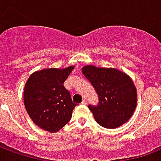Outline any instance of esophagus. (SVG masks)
Instances as JSON below:
<instances>
[{
	"instance_id": "obj_1",
	"label": "esophagus",
	"mask_w": 161,
	"mask_h": 161,
	"mask_svg": "<svg viewBox=\"0 0 161 161\" xmlns=\"http://www.w3.org/2000/svg\"><path fill=\"white\" fill-rule=\"evenodd\" d=\"M82 103V104H84V105H86V104H87V101H86L85 99H84V100L82 101V103Z\"/></svg>"
}]
</instances>
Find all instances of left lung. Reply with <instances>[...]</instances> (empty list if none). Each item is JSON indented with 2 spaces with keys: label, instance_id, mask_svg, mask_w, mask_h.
<instances>
[{
  "label": "left lung",
  "instance_id": "1",
  "mask_svg": "<svg viewBox=\"0 0 161 161\" xmlns=\"http://www.w3.org/2000/svg\"><path fill=\"white\" fill-rule=\"evenodd\" d=\"M82 72L98 96L97 104L88 105L98 124L116 128L128 121L137 103L136 89L131 78L116 69L93 65L83 67Z\"/></svg>",
  "mask_w": 161,
  "mask_h": 161
}]
</instances>
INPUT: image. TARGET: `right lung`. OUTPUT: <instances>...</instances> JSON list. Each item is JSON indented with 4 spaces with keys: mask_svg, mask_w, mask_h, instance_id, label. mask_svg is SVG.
Returning <instances> with one entry per match:
<instances>
[{
    "mask_svg": "<svg viewBox=\"0 0 161 161\" xmlns=\"http://www.w3.org/2000/svg\"><path fill=\"white\" fill-rule=\"evenodd\" d=\"M74 69H45L32 74L25 85L24 103L40 128L55 133L68 123L76 107L64 83Z\"/></svg>",
    "mask_w": 161,
    "mask_h": 161,
    "instance_id": "right-lung-1",
    "label": "right lung"
}]
</instances>
